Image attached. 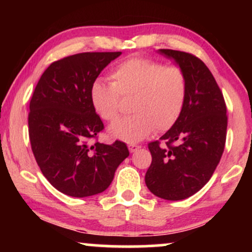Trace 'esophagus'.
Instances as JSON below:
<instances>
[{"label":"esophagus","instance_id":"1","mask_svg":"<svg viewBox=\"0 0 252 252\" xmlns=\"http://www.w3.org/2000/svg\"><path fill=\"white\" fill-rule=\"evenodd\" d=\"M128 148H129V150H130V153H135L136 150H138L141 148L140 146H138V144H134V143H131V144H129L128 146Z\"/></svg>","mask_w":252,"mask_h":252}]
</instances>
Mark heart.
Wrapping results in <instances>:
<instances>
[{"mask_svg":"<svg viewBox=\"0 0 252 252\" xmlns=\"http://www.w3.org/2000/svg\"><path fill=\"white\" fill-rule=\"evenodd\" d=\"M111 83L94 79L90 86L92 108L106 122L116 121L123 99H130L134 114L117 121L109 134L136 143L153 130L167 131L178 122L186 103L189 79L181 67L149 58H130L110 71Z\"/></svg>","mask_w":252,"mask_h":252,"instance_id":"heart-1","label":"heart"}]
</instances>
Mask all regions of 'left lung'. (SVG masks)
Masks as SVG:
<instances>
[{"label":"left lung","instance_id":"1","mask_svg":"<svg viewBox=\"0 0 252 252\" xmlns=\"http://www.w3.org/2000/svg\"><path fill=\"white\" fill-rule=\"evenodd\" d=\"M160 52L185 71L189 92L178 122L160 140L148 143L152 163L146 185L158 198L182 200L209 182L220 161L226 141V104L213 74L198 57L174 50Z\"/></svg>","mask_w":252,"mask_h":252}]
</instances>
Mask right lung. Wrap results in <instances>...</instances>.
Returning a JSON list of instances; mask_svg holds the SVG:
<instances>
[{"mask_svg":"<svg viewBox=\"0 0 252 252\" xmlns=\"http://www.w3.org/2000/svg\"><path fill=\"white\" fill-rule=\"evenodd\" d=\"M121 52H86L52 63L34 89L28 114L32 152L58 190L76 198L102 193L129 156L126 144L98 142L104 124L90 86Z\"/></svg>","mask_w":252,"mask_h":252,"instance_id":"add662e5","label":"right lung"}]
</instances>
